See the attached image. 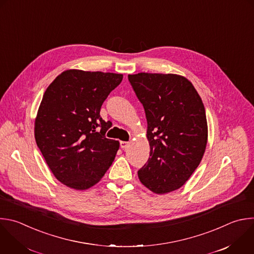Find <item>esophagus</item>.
I'll return each mask as SVG.
<instances>
[{
    "label": "esophagus",
    "mask_w": 254,
    "mask_h": 254,
    "mask_svg": "<svg viewBox=\"0 0 254 254\" xmlns=\"http://www.w3.org/2000/svg\"><path fill=\"white\" fill-rule=\"evenodd\" d=\"M120 144H121V147L123 149H125V148H127L129 145V142H127V141H121Z\"/></svg>",
    "instance_id": "obj_1"
}]
</instances>
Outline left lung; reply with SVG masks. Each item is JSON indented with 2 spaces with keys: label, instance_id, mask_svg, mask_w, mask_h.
<instances>
[{
  "label": "left lung",
  "instance_id": "8db88e82",
  "mask_svg": "<svg viewBox=\"0 0 254 254\" xmlns=\"http://www.w3.org/2000/svg\"><path fill=\"white\" fill-rule=\"evenodd\" d=\"M147 122L149 157L137 172L149 190H179L200 163L207 143L204 106L192 83L175 73L128 74Z\"/></svg>",
  "mask_w": 254,
  "mask_h": 254
}]
</instances>
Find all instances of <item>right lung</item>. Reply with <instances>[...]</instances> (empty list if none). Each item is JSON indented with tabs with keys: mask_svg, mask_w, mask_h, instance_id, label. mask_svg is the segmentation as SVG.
I'll use <instances>...</instances> for the list:
<instances>
[{
	"mask_svg": "<svg viewBox=\"0 0 254 254\" xmlns=\"http://www.w3.org/2000/svg\"><path fill=\"white\" fill-rule=\"evenodd\" d=\"M123 74L67 69L46 90L35 121V138L56 179L84 190L112 165L120 142L106 137L110 128L100 115L103 103Z\"/></svg>",
	"mask_w": 254,
	"mask_h": 254,
	"instance_id": "right-lung-1",
	"label": "right lung"
}]
</instances>
